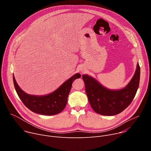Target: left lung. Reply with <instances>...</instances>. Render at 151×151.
Listing matches in <instances>:
<instances>
[{
  "label": "left lung",
  "instance_id": "1",
  "mask_svg": "<svg viewBox=\"0 0 151 151\" xmlns=\"http://www.w3.org/2000/svg\"><path fill=\"white\" fill-rule=\"evenodd\" d=\"M140 69L139 63L135 73L126 87L118 90L104 87L96 79L83 75L85 91L93 109L97 114L113 116L122 112L133 101L139 86Z\"/></svg>",
  "mask_w": 151,
  "mask_h": 151
}]
</instances>
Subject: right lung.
<instances>
[{"mask_svg": "<svg viewBox=\"0 0 151 151\" xmlns=\"http://www.w3.org/2000/svg\"><path fill=\"white\" fill-rule=\"evenodd\" d=\"M81 76L79 73L74 75L55 91L45 96L28 94L20 88L14 75L13 81L18 97L29 109L40 115H54L60 113L65 108L72 83Z\"/></svg>", "mask_w": 151, "mask_h": 151, "instance_id": "add662e5", "label": "right lung"}]
</instances>
